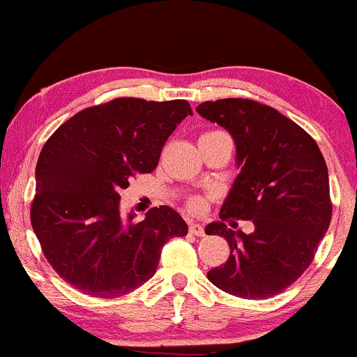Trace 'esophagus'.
<instances>
[{
	"label": "esophagus",
	"mask_w": 357,
	"mask_h": 357,
	"mask_svg": "<svg viewBox=\"0 0 357 357\" xmlns=\"http://www.w3.org/2000/svg\"><path fill=\"white\" fill-rule=\"evenodd\" d=\"M190 233L196 236H204V228L199 223H190Z\"/></svg>",
	"instance_id": "1"
}]
</instances>
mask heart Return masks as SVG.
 <instances>
[{
  "mask_svg": "<svg viewBox=\"0 0 357 357\" xmlns=\"http://www.w3.org/2000/svg\"><path fill=\"white\" fill-rule=\"evenodd\" d=\"M206 206V199L204 198H192L190 202V208L192 211H203Z\"/></svg>",
  "mask_w": 357,
  "mask_h": 357,
  "instance_id": "obj_1",
  "label": "heart"
}]
</instances>
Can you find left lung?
I'll return each instance as SVG.
<instances>
[{
	"mask_svg": "<svg viewBox=\"0 0 357 357\" xmlns=\"http://www.w3.org/2000/svg\"><path fill=\"white\" fill-rule=\"evenodd\" d=\"M203 119L231 134L238 176L220 218L250 219L252 234L230 231L222 221L204 228L230 245V257L208 280L241 298L284 292L310 265L333 216L329 173L309 134L268 105L248 99L203 102Z\"/></svg>",
	"mask_w": 357,
	"mask_h": 357,
	"instance_id": "left-lung-1",
	"label": "left lung"
}]
</instances>
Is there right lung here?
I'll list each match as a JSON object with an SVG mask.
<instances>
[{
  "instance_id": "1",
  "label": "right lung",
  "mask_w": 357,
  "mask_h": 357,
  "mask_svg": "<svg viewBox=\"0 0 357 357\" xmlns=\"http://www.w3.org/2000/svg\"><path fill=\"white\" fill-rule=\"evenodd\" d=\"M192 110L186 100H110L63 122L40 153L31 227L59 275L80 292L114 298L155 273L161 250L188 225L169 206L144 220L121 213V190L155 169L162 146Z\"/></svg>"
}]
</instances>
